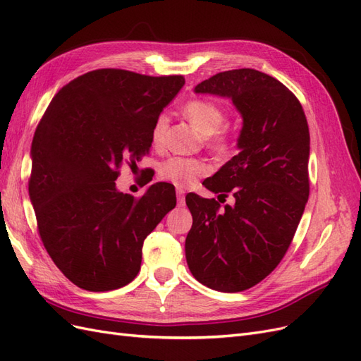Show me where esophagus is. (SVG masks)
Here are the masks:
<instances>
[{
    "label": "esophagus",
    "mask_w": 361,
    "mask_h": 361,
    "mask_svg": "<svg viewBox=\"0 0 361 361\" xmlns=\"http://www.w3.org/2000/svg\"><path fill=\"white\" fill-rule=\"evenodd\" d=\"M176 194H178V204L179 206H185V191H183V188L178 187L176 188Z\"/></svg>",
    "instance_id": "34e87169"
}]
</instances>
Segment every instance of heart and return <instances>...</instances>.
<instances>
[{"mask_svg": "<svg viewBox=\"0 0 361 361\" xmlns=\"http://www.w3.org/2000/svg\"><path fill=\"white\" fill-rule=\"evenodd\" d=\"M183 114L203 135L206 137L211 135L209 141L214 149L216 150L224 149L226 138L221 134H215L216 129L221 126L224 120V113L220 106L209 101L197 99L185 105ZM166 125H167L166 116L158 117L154 130H152V141H154L155 146L161 143ZM206 173H207V166L204 162L199 159H192V158H183V157H170L164 161L159 167V176L180 188L188 187V185L194 183L195 179L203 176Z\"/></svg>", "mask_w": 361, "mask_h": 361, "instance_id": "obj_1", "label": "heart"}]
</instances>
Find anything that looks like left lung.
Segmentation results:
<instances>
[{"instance_id":"8db88e82","label":"left lung","mask_w":361,"mask_h":361,"mask_svg":"<svg viewBox=\"0 0 361 361\" xmlns=\"http://www.w3.org/2000/svg\"><path fill=\"white\" fill-rule=\"evenodd\" d=\"M194 93L231 99L243 117L238 154L204 187L235 203L187 195L192 227L185 256L194 279L218 292L257 285L288 251L309 200L310 134L288 87L255 69L216 73Z\"/></svg>"}]
</instances>
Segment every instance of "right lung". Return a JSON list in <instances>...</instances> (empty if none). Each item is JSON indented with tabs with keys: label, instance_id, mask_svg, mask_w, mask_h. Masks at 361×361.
<instances>
[{
	"label": "right lung",
	"instance_id": "obj_1",
	"mask_svg": "<svg viewBox=\"0 0 361 361\" xmlns=\"http://www.w3.org/2000/svg\"><path fill=\"white\" fill-rule=\"evenodd\" d=\"M183 76L93 71L52 97L31 143L30 200L54 264L90 292L126 286L146 236L176 206L157 182L140 199L116 187L118 169L149 154L155 122Z\"/></svg>",
	"mask_w": 361,
	"mask_h": 361
}]
</instances>
